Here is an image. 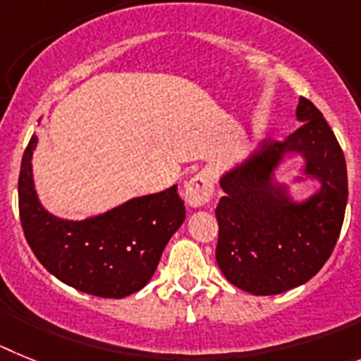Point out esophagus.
Instances as JSON below:
<instances>
[{
    "label": "esophagus",
    "mask_w": 361,
    "mask_h": 361,
    "mask_svg": "<svg viewBox=\"0 0 361 361\" xmlns=\"http://www.w3.org/2000/svg\"><path fill=\"white\" fill-rule=\"evenodd\" d=\"M212 194H214V183H212L211 174L207 172H198L185 183V200L194 209L211 202Z\"/></svg>",
    "instance_id": "obj_1"
}]
</instances>
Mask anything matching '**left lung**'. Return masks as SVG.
I'll use <instances>...</instances> for the list:
<instances>
[{
    "label": "left lung",
    "instance_id": "obj_1",
    "mask_svg": "<svg viewBox=\"0 0 361 361\" xmlns=\"http://www.w3.org/2000/svg\"><path fill=\"white\" fill-rule=\"evenodd\" d=\"M296 118L302 127L285 142L265 143L219 180L225 196L216 207V262L231 283L256 296L311 280L332 255L345 216L347 165L336 136L307 98H300ZM287 152L302 154L304 171L322 183L307 202H293L274 183Z\"/></svg>",
    "mask_w": 361,
    "mask_h": 361
}]
</instances>
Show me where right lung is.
I'll return each instance as SVG.
<instances>
[{
    "label": "right lung",
    "instance_id": "1",
    "mask_svg": "<svg viewBox=\"0 0 361 361\" xmlns=\"http://www.w3.org/2000/svg\"><path fill=\"white\" fill-rule=\"evenodd\" d=\"M30 137L21 159L18 198L27 243L43 267L81 293L125 298L143 289L185 219L178 185L125 202L94 218L68 221L47 212L34 190Z\"/></svg>",
    "mask_w": 361,
    "mask_h": 361
}]
</instances>
